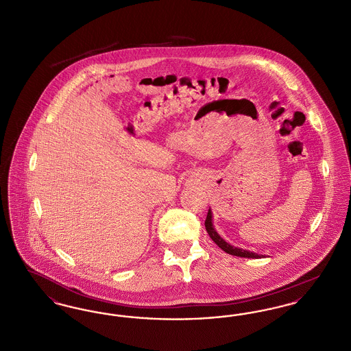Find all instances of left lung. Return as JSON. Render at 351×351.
Listing matches in <instances>:
<instances>
[{"label":"left lung","mask_w":351,"mask_h":351,"mask_svg":"<svg viewBox=\"0 0 351 351\" xmlns=\"http://www.w3.org/2000/svg\"><path fill=\"white\" fill-rule=\"evenodd\" d=\"M213 215H212V210L209 209L208 210V215H206V219H205V228H206V232L209 234V237L213 239V242L217 245L218 247H221L222 250L230 255H235V256H241V258H262L263 255L261 254H256V252H252V251L243 250V249H238L233 245L228 243L223 238H221V235L216 232L215 226H213Z\"/></svg>","instance_id":"8db88e82"}]
</instances>
